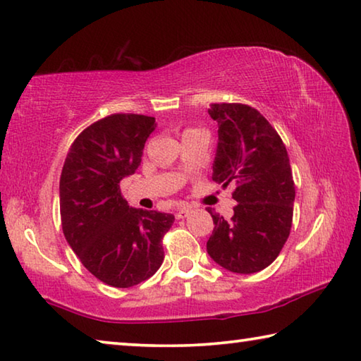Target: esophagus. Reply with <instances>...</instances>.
<instances>
[{"label":"esophagus","instance_id":"esophagus-1","mask_svg":"<svg viewBox=\"0 0 361 361\" xmlns=\"http://www.w3.org/2000/svg\"><path fill=\"white\" fill-rule=\"evenodd\" d=\"M189 213H191V207H188V205H181L178 210H176V218H185V216H188Z\"/></svg>","mask_w":361,"mask_h":361}]
</instances>
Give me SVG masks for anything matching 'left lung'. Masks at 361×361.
<instances>
[{"mask_svg": "<svg viewBox=\"0 0 361 361\" xmlns=\"http://www.w3.org/2000/svg\"><path fill=\"white\" fill-rule=\"evenodd\" d=\"M209 114L218 122L212 178L234 185L237 205L231 219L207 209L215 223L207 252L231 272H258L277 258L291 231L295 181L288 152L253 106L212 103Z\"/></svg>", "mask_w": 361, "mask_h": 361, "instance_id": "1", "label": "left lung"}]
</instances>
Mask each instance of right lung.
Wrapping results in <instances>:
<instances>
[{"instance_id":"right-lung-1","label":"right lung","mask_w":361,"mask_h":361,"mask_svg":"<svg viewBox=\"0 0 361 361\" xmlns=\"http://www.w3.org/2000/svg\"><path fill=\"white\" fill-rule=\"evenodd\" d=\"M154 118L116 113L79 133L60 175V218L66 242L100 282L130 288L164 261L170 213L130 209L119 183L142 162Z\"/></svg>"}]
</instances>
